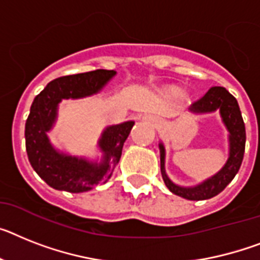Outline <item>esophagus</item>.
<instances>
[{
    "label": "esophagus",
    "instance_id": "34e87169",
    "mask_svg": "<svg viewBox=\"0 0 260 260\" xmlns=\"http://www.w3.org/2000/svg\"><path fill=\"white\" fill-rule=\"evenodd\" d=\"M144 119L148 120V121H152V123H154V121H157L156 117H153V116H145V117H144Z\"/></svg>",
    "mask_w": 260,
    "mask_h": 260
}]
</instances>
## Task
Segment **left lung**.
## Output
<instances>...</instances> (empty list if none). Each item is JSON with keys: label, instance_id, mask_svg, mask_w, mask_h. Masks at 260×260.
Segmentation results:
<instances>
[{"label": "left lung", "instance_id": "8db88e82", "mask_svg": "<svg viewBox=\"0 0 260 260\" xmlns=\"http://www.w3.org/2000/svg\"><path fill=\"white\" fill-rule=\"evenodd\" d=\"M191 113L204 115L219 111L222 123L224 124L229 132V157L221 171L214 176L206 178L194 186H181L168 177L165 172V147L158 144L160 148L161 174L167 187L176 196L190 201H204L213 198L221 193L224 187L230 184L235 174L241 168L246 145V129L245 123L242 119V113L238 106V102L228 89L223 87H211L204 96L193 103L189 108Z\"/></svg>", "mask_w": 260, "mask_h": 260}]
</instances>
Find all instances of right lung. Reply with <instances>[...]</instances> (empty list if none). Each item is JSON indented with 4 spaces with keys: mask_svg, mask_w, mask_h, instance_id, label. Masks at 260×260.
<instances>
[{
    "mask_svg": "<svg viewBox=\"0 0 260 260\" xmlns=\"http://www.w3.org/2000/svg\"><path fill=\"white\" fill-rule=\"evenodd\" d=\"M115 75V70H95L62 76L50 82L32 102L25 125L26 152L32 169L56 190L83 193L99 184H106L112 176L135 121L129 120L107 126L98 141V148L102 152L98 160L71 156L56 149L47 132L52 129L58 119L62 99L92 96L100 92Z\"/></svg>",
    "mask_w": 260,
    "mask_h": 260,
    "instance_id": "1",
    "label": "right lung"
}]
</instances>
